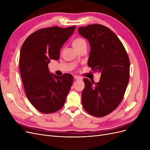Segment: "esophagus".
Instances as JSON below:
<instances>
[{
    "label": "esophagus",
    "mask_w": 150,
    "mask_h": 150,
    "mask_svg": "<svg viewBox=\"0 0 150 150\" xmlns=\"http://www.w3.org/2000/svg\"><path fill=\"white\" fill-rule=\"evenodd\" d=\"M74 79H76V80L82 79V78H81V77H80L79 76H77V75H74Z\"/></svg>",
    "instance_id": "esophagus-1"
}]
</instances>
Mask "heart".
<instances>
[{
	"instance_id": "heart-1",
	"label": "heart",
	"mask_w": 150,
	"mask_h": 150,
	"mask_svg": "<svg viewBox=\"0 0 150 150\" xmlns=\"http://www.w3.org/2000/svg\"><path fill=\"white\" fill-rule=\"evenodd\" d=\"M72 46L74 47V48L76 50H77L79 48H80L81 47H82L83 46L86 45V40L83 38H77L72 40Z\"/></svg>"
}]
</instances>
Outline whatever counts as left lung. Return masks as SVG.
<instances>
[{
  "instance_id": "8db88e82",
  "label": "left lung",
  "mask_w": 150,
  "mask_h": 150,
  "mask_svg": "<svg viewBox=\"0 0 150 150\" xmlns=\"http://www.w3.org/2000/svg\"><path fill=\"white\" fill-rule=\"evenodd\" d=\"M78 32L90 45L88 66L101 74L98 83L84 79L81 101L89 114L103 117L114 111L123 98L129 79V57L119 38L107 27L91 24L79 27Z\"/></svg>"
}]
</instances>
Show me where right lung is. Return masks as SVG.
I'll use <instances>...</instances> for the list:
<instances>
[{"mask_svg": "<svg viewBox=\"0 0 150 150\" xmlns=\"http://www.w3.org/2000/svg\"><path fill=\"white\" fill-rule=\"evenodd\" d=\"M76 28L39 29L30 34L21 47L19 67L27 98L45 114L61 110L73 82L70 74L57 76L51 73L48 64L51 59H59L61 47Z\"/></svg>", "mask_w": 150, "mask_h": 150, "instance_id": "add662e5", "label": "right lung"}]
</instances>
